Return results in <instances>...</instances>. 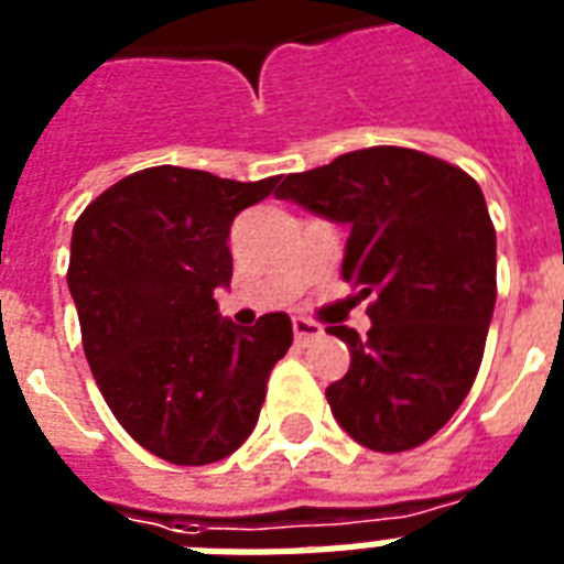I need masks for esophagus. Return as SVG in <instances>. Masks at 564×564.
Instances as JSON below:
<instances>
[{"label":"esophagus","mask_w":564,"mask_h":564,"mask_svg":"<svg viewBox=\"0 0 564 564\" xmlns=\"http://www.w3.org/2000/svg\"><path fill=\"white\" fill-rule=\"evenodd\" d=\"M292 334H295V343L299 345H310L313 339L322 336V325L310 322V318H292Z\"/></svg>","instance_id":"esophagus-1"}]
</instances>
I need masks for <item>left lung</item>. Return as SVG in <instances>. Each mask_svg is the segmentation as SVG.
Wrapping results in <instances>:
<instances>
[{
  "instance_id": "8db88e82",
  "label": "left lung",
  "mask_w": 564,
  "mask_h": 564,
  "mask_svg": "<svg viewBox=\"0 0 564 564\" xmlns=\"http://www.w3.org/2000/svg\"><path fill=\"white\" fill-rule=\"evenodd\" d=\"M278 198L348 225L343 278L369 304V336L345 325L351 366L327 386L339 427L398 454L459 410L480 371L498 299V239L471 175L415 149L375 145L286 175Z\"/></svg>"
}]
</instances>
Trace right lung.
<instances>
[{
  "mask_svg": "<svg viewBox=\"0 0 564 564\" xmlns=\"http://www.w3.org/2000/svg\"><path fill=\"white\" fill-rule=\"evenodd\" d=\"M274 184L152 166L105 189L75 221L66 283L84 357L119 424L172 465L234 454L290 351L286 313L237 327L213 299L230 286V225Z\"/></svg>",
  "mask_w": 564,
  "mask_h": 564,
  "instance_id": "1",
  "label": "right lung"
}]
</instances>
